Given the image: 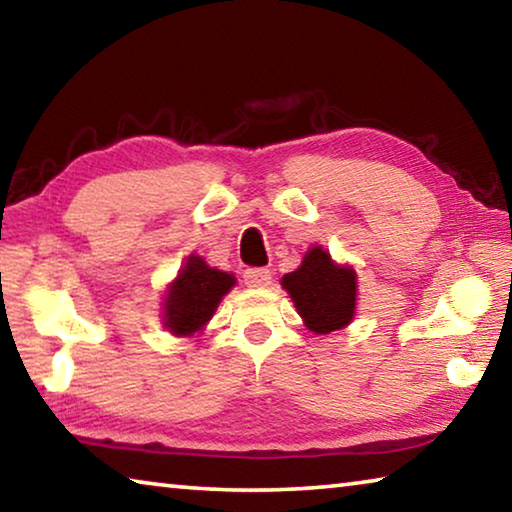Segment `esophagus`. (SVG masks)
<instances>
[{
  "label": "esophagus",
  "instance_id": "1",
  "mask_svg": "<svg viewBox=\"0 0 512 512\" xmlns=\"http://www.w3.org/2000/svg\"><path fill=\"white\" fill-rule=\"evenodd\" d=\"M271 271H268V268H248V271L244 273V282H246V287H250V289H264V287H268V284H271Z\"/></svg>",
  "mask_w": 512,
  "mask_h": 512
}]
</instances>
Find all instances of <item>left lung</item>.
<instances>
[{
	"mask_svg": "<svg viewBox=\"0 0 512 512\" xmlns=\"http://www.w3.org/2000/svg\"><path fill=\"white\" fill-rule=\"evenodd\" d=\"M280 282L302 323L314 334L348 327L357 314V271L350 264L334 262L323 246H311L296 271Z\"/></svg>",
	"mask_w": 512,
	"mask_h": 512,
	"instance_id": "1",
	"label": "left lung"
}]
</instances>
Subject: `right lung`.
Listing matches in <instances>:
<instances>
[{"mask_svg": "<svg viewBox=\"0 0 512 512\" xmlns=\"http://www.w3.org/2000/svg\"><path fill=\"white\" fill-rule=\"evenodd\" d=\"M237 284L232 273L219 271L201 255H189L162 298V325L173 336H194L210 323L216 307Z\"/></svg>", "mask_w": 512, "mask_h": 512, "instance_id": "add662e5", "label": "right lung"}]
</instances>
